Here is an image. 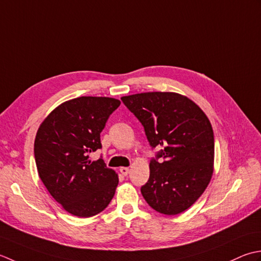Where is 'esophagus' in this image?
I'll return each instance as SVG.
<instances>
[{
  "mask_svg": "<svg viewBox=\"0 0 261 261\" xmlns=\"http://www.w3.org/2000/svg\"><path fill=\"white\" fill-rule=\"evenodd\" d=\"M119 171H120V173L123 174V175H127V174L129 173V169L126 168V167H121V168L119 169Z\"/></svg>",
  "mask_w": 261,
  "mask_h": 261,
  "instance_id": "34e87169",
  "label": "esophagus"
}]
</instances>
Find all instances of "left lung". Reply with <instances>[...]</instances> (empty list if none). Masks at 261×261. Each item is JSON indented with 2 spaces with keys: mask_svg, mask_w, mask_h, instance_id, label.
Instances as JSON below:
<instances>
[{
  "mask_svg": "<svg viewBox=\"0 0 261 261\" xmlns=\"http://www.w3.org/2000/svg\"><path fill=\"white\" fill-rule=\"evenodd\" d=\"M144 126L150 144L161 146L150 162V179L141 188L146 203L166 215L188 210L211 182L214 134L210 119L193 100L175 92H145L121 97Z\"/></svg>",
  "mask_w": 261,
  "mask_h": 261,
  "instance_id": "obj_1",
  "label": "left lung"
}]
</instances>
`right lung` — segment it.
<instances>
[{"label": "right lung", "mask_w": 261, "mask_h": 261, "mask_svg": "<svg viewBox=\"0 0 261 261\" xmlns=\"http://www.w3.org/2000/svg\"><path fill=\"white\" fill-rule=\"evenodd\" d=\"M118 99L80 97L67 100L42 120L35 138L39 178L70 214L91 217L113 199L118 174L103 160H89L101 147L100 133L119 107Z\"/></svg>", "instance_id": "add662e5"}]
</instances>
